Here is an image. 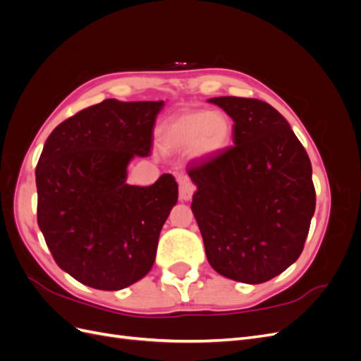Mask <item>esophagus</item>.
<instances>
[{
	"instance_id": "34e87169",
	"label": "esophagus",
	"mask_w": 361,
	"mask_h": 361,
	"mask_svg": "<svg viewBox=\"0 0 361 361\" xmlns=\"http://www.w3.org/2000/svg\"><path fill=\"white\" fill-rule=\"evenodd\" d=\"M194 190V185L188 178H179V199L182 202H188L192 197Z\"/></svg>"
}]
</instances>
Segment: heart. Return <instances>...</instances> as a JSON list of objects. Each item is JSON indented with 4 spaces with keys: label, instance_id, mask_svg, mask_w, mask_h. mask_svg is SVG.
<instances>
[{
    "label": "heart",
    "instance_id": "b5f03b06",
    "mask_svg": "<svg viewBox=\"0 0 361 361\" xmlns=\"http://www.w3.org/2000/svg\"><path fill=\"white\" fill-rule=\"evenodd\" d=\"M233 129V120L223 111H185L162 125L161 146L167 152L190 149L192 159L207 161L231 146Z\"/></svg>",
    "mask_w": 361,
    "mask_h": 361
}]
</instances>
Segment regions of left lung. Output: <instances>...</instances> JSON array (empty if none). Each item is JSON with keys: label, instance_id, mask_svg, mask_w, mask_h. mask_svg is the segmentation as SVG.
Wrapping results in <instances>:
<instances>
[{"label": "left lung", "instance_id": "8db88e82", "mask_svg": "<svg viewBox=\"0 0 361 361\" xmlns=\"http://www.w3.org/2000/svg\"><path fill=\"white\" fill-rule=\"evenodd\" d=\"M207 101L232 117L233 146L190 164L191 211L211 267L257 285L301 255L316 206L312 164L274 106L236 96Z\"/></svg>", "mask_w": 361, "mask_h": 361}]
</instances>
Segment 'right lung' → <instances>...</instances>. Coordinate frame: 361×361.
<instances>
[{
    "instance_id": "right-lung-1",
    "label": "right lung",
    "mask_w": 361,
    "mask_h": 361,
    "mask_svg": "<svg viewBox=\"0 0 361 361\" xmlns=\"http://www.w3.org/2000/svg\"><path fill=\"white\" fill-rule=\"evenodd\" d=\"M162 106L106 99L64 120L43 146L37 223L57 265L85 286L120 290L154 267L178 183L169 173L149 187L126 179L129 162L150 154Z\"/></svg>"
}]
</instances>
